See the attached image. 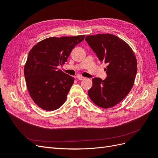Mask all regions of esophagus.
Returning <instances> with one entry per match:
<instances>
[{
  "instance_id": "34e87169",
  "label": "esophagus",
  "mask_w": 158,
  "mask_h": 158,
  "mask_svg": "<svg viewBox=\"0 0 158 158\" xmlns=\"http://www.w3.org/2000/svg\"><path fill=\"white\" fill-rule=\"evenodd\" d=\"M77 78H78V79L79 80H82L85 79V78L83 77V76H78Z\"/></svg>"
}]
</instances>
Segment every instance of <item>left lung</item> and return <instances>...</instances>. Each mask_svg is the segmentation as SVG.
Listing matches in <instances>:
<instances>
[{
    "label": "left lung",
    "instance_id": "left-lung-1",
    "mask_svg": "<svg viewBox=\"0 0 158 158\" xmlns=\"http://www.w3.org/2000/svg\"><path fill=\"white\" fill-rule=\"evenodd\" d=\"M85 40L99 60L107 64L106 79H92L89 97L100 107H112L121 102L133 86L137 73L135 55L125 41L113 34L87 35Z\"/></svg>",
    "mask_w": 158,
    "mask_h": 158
}]
</instances>
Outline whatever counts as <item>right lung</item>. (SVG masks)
<instances>
[{"instance_id":"add662e5","label":"right lung","mask_w":158,"mask_h":158,"mask_svg":"<svg viewBox=\"0 0 158 158\" xmlns=\"http://www.w3.org/2000/svg\"><path fill=\"white\" fill-rule=\"evenodd\" d=\"M85 35L49 37L33 47L24 66L28 92L38 106L46 111L65 102L74 79L58 69L67 61L74 47Z\"/></svg>"}]
</instances>
